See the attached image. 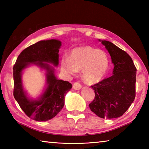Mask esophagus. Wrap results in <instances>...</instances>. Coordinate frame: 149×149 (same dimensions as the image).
<instances>
[{
	"label": "esophagus",
	"mask_w": 149,
	"mask_h": 149,
	"mask_svg": "<svg viewBox=\"0 0 149 149\" xmlns=\"http://www.w3.org/2000/svg\"><path fill=\"white\" fill-rule=\"evenodd\" d=\"M81 87H82V85L78 82H75L74 84H73V87H74V89L75 90L80 89L81 88Z\"/></svg>",
	"instance_id": "esophagus-1"
}]
</instances>
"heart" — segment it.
<instances>
[{"label":"heart","instance_id":"1","mask_svg":"<svg viewBox=\"0 0 149 149\" xmlns=\"http://www.w3.org/2000/svg\"><path fill=\"white\" fill-rule=\"evenodd\" d=\"M109 61L107 54L89 46L80 47L72 50L69 58L63 57L61 68L65 74L74 75L82 70V76L89 84L102 80L107 74Z\"/></svg>","mask_w":149,"mask_h":149}]
</instances>
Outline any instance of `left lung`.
I'll return each mask as SVG.
<instances>
[{"instance_id": "1", "label": "left lung", "mask_w": 149, "mask_h": 149, "mask_svg": "<svg viewBox=\"0 0 149 149\" xmlns=\"http://www.w3.org/2000/svg\"><path fill=\"white\" fill-rule=\"evenodd\" d=\"M102 43L114 65L113 75L92 85L95 95L89 105L99 117L112 119L122 116L135 99L137 69L124 50L110 41H102Z\"/></svg>"}]
</instances>
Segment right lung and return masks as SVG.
Instances as JSON below:
<instances>
[{
	"mask_svg": "<svg viewBox=\"0 0 149 149\" xmlns=\"http://www.w3.org/2000/svg\"><path fill=\"white\" fill-rule=\"evenodd\" d=\"M60 46L61 42L56 39L37 42L27 47L19 54L13 66L14 97L25 114L35 121L45 122L56 116L64 107L65 96L72 87L69 81L56 79L53 68L44 63L50 62L55 65L58 64ZM31 63L47 70L48 86L38 101H30L22 87L21 72Z\"/></svg>",
	"mask_w": 149,
	"mask_h": 149,
	"instance_id": "obj_1",
	"label": "right lung"
}]
</instances>
